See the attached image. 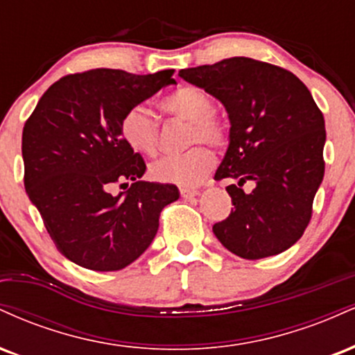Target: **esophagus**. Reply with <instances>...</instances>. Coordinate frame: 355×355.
Returning a JSON list of instances; mask_svg holds the SVG:
<instances>
[{
  "instance_id": "34e87169",
  "label": "esophagus",
  "mask_w": 355,
  "mask_h": 355,
  "mask_svg": "<svg viewBox=\"0 0 355 355\" xmlns=\"http://www.w3.org/2000/svg\"><path fill=\"white\" fill-rule=\"evenodd\" d=\"M180 195H182L183 198L197 197V195H198V190H197V189H187V187H183V189H180Z\"/></svg>"
}]
</instances>
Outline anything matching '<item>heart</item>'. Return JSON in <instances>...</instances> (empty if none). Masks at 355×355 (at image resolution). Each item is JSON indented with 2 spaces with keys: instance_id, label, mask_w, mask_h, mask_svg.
<instances>
[{
  "instance_id": "1",
  "label": "heart",
  "mask_w": 355,
  "mask_h": 355,
  "mask_svg": "<svg viewBox=\"0 0 355 355\" xmlns=\"http://www.w3.org/2000/svg\"><path fill=\"white\" fill-rule=\"evenodd\" d=\"M160 107L170 115L190 121L189 144L222 146L227 140L223 121L215 115L214 100L205 89L182 85L162 98ZM120 133L133 152L153 157L158 152V123L145 107H132L120 121ZM214 168V157L203 146H193L178 155H168L150 166V175L162 183L195 187Z\"/></svg>"
}]
</instances>
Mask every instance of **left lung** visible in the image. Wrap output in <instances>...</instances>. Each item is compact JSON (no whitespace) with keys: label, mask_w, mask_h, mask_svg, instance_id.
<instances>
[{"label":"left lung","mask_w":355,"mask_h":355,"mask_svg":"<svg viewBox=\"0 0 355 355\" xmlns=\"http://www.w3.org/2000/svg\"><path fill=\"white\" fill-rule=\"evenodd\" d=\"M225 107L229 148L215 180L232 178L230 215L214 234L227 250L247 260L287 250L302 237L324 178V115L294 73L235 56L180 70ZM256 189L245 194L243 183Z\"/></svg>","instance_id":"8db88e82"}]
</instances>
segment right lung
<instances>
[{"instance_id":"1","label":"right lung","mask_w":355,"mask_h":355,"mask_svg":"<svg viewBox=\"0 0 355 355\" xmlns=\"http://www.w3.org/2000/svg\"><path fill=\"white\" fill-rule=\"evenodd\" d=\"M172 75L108 68L67 75L24 123V189L56 248L76 266L113 272L135 262L157 235L160 211L180 195L172 183L140 180L144 158L120 133L125 113L173 85ZM123 180L134 182L130 189L110 194Z\"/></svg>"}]
</instances>
